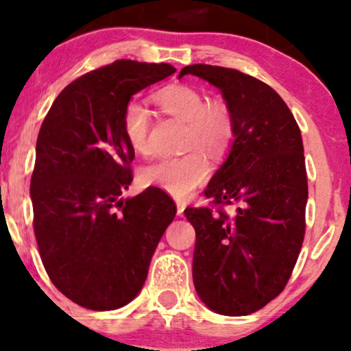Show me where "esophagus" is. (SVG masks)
I'll return each mask as SVG.
<instances>
[{"label":"esophagus","mask_w":351,"mask_h":351,"mask_svg":"<svg viewBox=\"0 0 351 351\" xmlns=\"http://www.w3.org/2000/svg\"><path fill=\"white\" fill-rule=\"evenodd\" d=\"M184 210H185V204H184V202H177V215L182 217Z\"/></svg>","instance_id":"34e87169"}]
</instances>
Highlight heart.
I'll return each instance as SVG.
<instances>
[{
    "mask_svg": "<svg viewBox=\"0 0 351 351\" xmlns=\"http://www.w3.org/2000/svg\"><path fill=\"white\" fill-rule=\"evenodd\" d=\"M162 113L187 123L185 147H200L217 156L225 151L233 134V123L225 103H208L200 90L191 85H167L152 95ZM151 113L143 103L130 101L123 111V133L138 154L149 151ZM210 166L200 152L192 151L179 158L160 159L141 172L144 185L159 187L176 199H185L207 180Z\"/></svg>",
    "mask_w": 351,
    "mask_h": 351,
    "instance_id": "b5f03b06",
    "label": "heart"
}]
</instances>
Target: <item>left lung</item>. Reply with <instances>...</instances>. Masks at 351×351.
<instances>
[{"mask_svg": "<svg viewBox=\"0 0 351 351\" xmlns=\"http://www.w3.org/2000/svg\"><path fill=\"white\" fill-rule=\"evenodd\" d=\"M217 86L233 123L228 158L205 197L221 208H187L195 228L192 276L202 302L221 315H248L279 295L289 281L306 233L307 174L300 130L278 93L234 69L193 64Z\"/></svg>", "mask_w": 351, "mask_h": 351, "instance_id": "1", "label": "left lung"}]
</instances>
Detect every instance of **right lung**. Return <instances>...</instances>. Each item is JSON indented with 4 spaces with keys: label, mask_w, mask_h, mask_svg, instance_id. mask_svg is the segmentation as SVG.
<instances>
[{
    "label": "right lung",
    "mask_w": 351,
    "mask_h": 351,
    "mask_svg": "<svg viewBox=\"0 0 351 351\" xmlns=\"http://www.w3.org/2000/svg\"><path fill=\"white\" fill-rule=\"evenodd\" d=\"M169 64L117 60L65 86L44 118L31 179L40 259L65 298L92 311L131 302L176 205L149 187H130L134 151L123 111L134 93L172 75Z\"/></svg>",
    "instance_id": "1"
}]
</instances>
